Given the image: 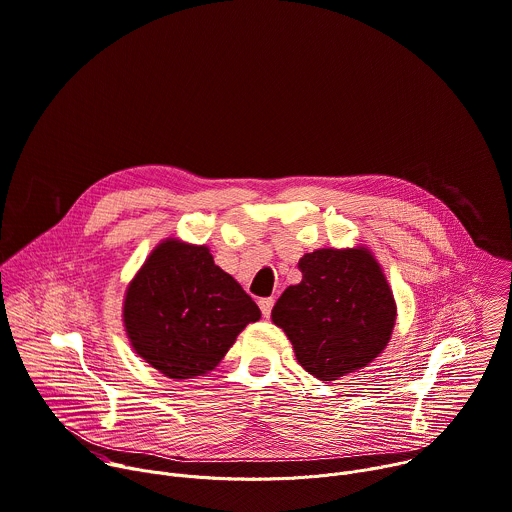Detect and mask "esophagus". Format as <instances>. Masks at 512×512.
Here are the masks:
<instances>
[{
    "mask_svg": "<svg viewBox=\"0 0 512 512\" xmlns=\"http://www.w3.org/2000/svg\"><path fill=\"white\" fill-rule=\"evenodd\" d=\"M273 303H275L273 297H267V299H261V301H259V307H261V311H263V317H269V315H271Z\"/></svg>",
    "mask_w": 512,
    "mask_h": 512,
    "instance_id": "34e87169",
    "label": "esophagus"
}]
</instances>
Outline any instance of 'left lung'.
I'll use <instances>...</instances> for the list:
<instances>
[{
	"label": "left lung",
	"instance_id": "8db88e82",
	"mask_svg": "<svg viewBox=\"0 0 512 512\" xmlns=\"http://www.w3.org/2000/svg\"><path fill=\"white\" fill-rule=\"evenodd\" d=\"M299 269L301 281L271 311L297 362L321 382L368 368L386 350L398 315L374 253L364 245L315 249L299 259Z\"/></svg>",
	"mask_w": 512,
	"mask_h": 512
}]
</instances>
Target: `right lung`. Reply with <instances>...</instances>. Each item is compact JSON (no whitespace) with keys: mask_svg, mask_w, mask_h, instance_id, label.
Instances as JSON below:
<instances>
[{"mask_svg":"<svg viewBox=\"0 0 512 512\" xmlns=\"http://www.w3.org/2000/svg\"><path fill=\"white\" fill-rule=\"evenodd\" d=\"M257 303L215 265L207 245L160 241L126 287L122 323L138 358L170 380L213 372Z\"/></svg>","mask_w":512,"mask_h":512,"instance_id":"add662e5","label":"right lung"}]
</instances>
